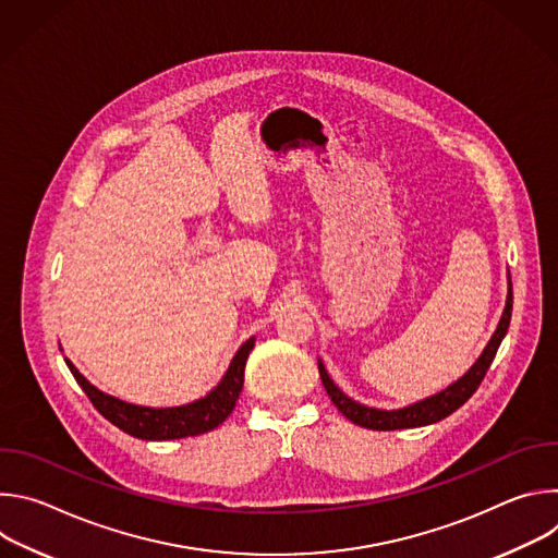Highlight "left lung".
<instances>
[{"label":"left lung","mask_w":558,"mask_h":558,"mask_svg":"<svg viewBox=\"0 0 558 558\" xmlns=\"http://www.w3.org/2000/svg\"><path fill=\"white\" fill-rule=\"evenodd\" d=\"M510 315H512V282L508 280V298H506L504 315H501L497 331L493 333L488 347L480 355V360L472 364V368L463 377H459L454 384H450L441 392H437L433 397H426V400H422L417 404H411L407 409H400V411H377V409H368V407H362V404L353 402L351 397H347L333 384V379L329 377L323 362H317V368H320V377H323V384H325V388L331 397V402L353 424H357L362 428H371V430H400V428L428 426V424L441 422L444 417L454 413L459 407H463L470 400L472 392L480 388L482 379L486 377V373H488V368H490V364L497 355V349H499L504 336L508 333Z\"/></svg>","instance_id":"left-lung-1"}]
</instances>
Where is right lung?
<instances>
[{
	"instance_id": "add662e5",
	"label": "right lung",
	"mask_w": 558,
	"mask_h": 558,
	"mask_svg": "<svg viewBox=\"0 0 558 558\" xmlns=\"http://www.w3.org/2000/svg\"><path fill=\"white\" fill-rule=\"evenodd\" d=\"M252 349H254V338H250L241 349L235 351L225 377L209 395H205L198 402L174 407V409H147V407L121 402L117 397L93 386L82 373L74 368V364L68 357H65V364L74 375L76 384L82 386L84 392L88 395L93 407L110 424H114L117 428H121L123 433L136 439L163 441V439H183V437L209 433L231 415L238 395L243 390L245 364Z\"/></svg>"
}]
</instances>
